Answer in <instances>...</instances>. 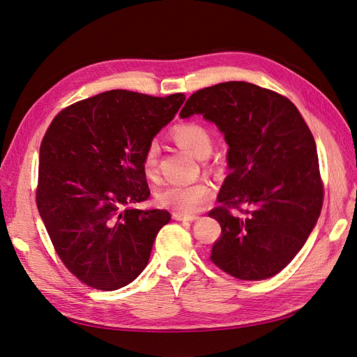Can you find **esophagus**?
I'll return each instance as SVG.
<instances>
[{
    "instance_id": "esophagus-1",
    "label": "esophagus",
    "mask_w": 357,
    "mask_h": 357,
    "mask_svg": "<svg viewBox=\"0 0 357 357\" xmlns=\"http://www.w3.org/2000/svg\"><path fill=\"white\" fill-rule=\"evenodd\" d=\"M172 218L173 220L178 222H195L197 220V215H190V214H182V213H172Z\"/></svg>"
}]
</instances>
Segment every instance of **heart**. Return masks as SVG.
<instances>
[{"mask_svg":"<svg viewBox=\"0 0 357 357\" xmlns=\"http://www.w3.org/2000/svg\"><path fill=\"white\" fill-rule=\"evenodd\" d=\"M170 139L197 158L206 157L211 151L213 139L206 128L195 121L179 122L170 130ZM142 169L148 179L158 176V146L151 143L143 153ZM214 197V188L206 181L167 184L155 193L161 206H169L179 213H197Z\"/></svg>","mask_w":357,"mask_h":357,"instance_id":"heart-1","label":"heart"}]
</instances>
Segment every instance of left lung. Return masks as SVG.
Here are the masks:
<instances>
[{
	"instance_id": "left-lung-1",
	"label": "left lung",
	"mask_w": 357,
	"mask_h": 357,
	"mask_svg": "<svg viewBox=\"0 0 357 357\" xmlns=\"http://www.w3.org/2000/svg\"><path fill=\"white\" fill-rule=\"evenodd\" d=\"M193 114L229 146L222 205L209 211L222 226L211 261L240 280L268 279L294 259L321 213L314 135L288 98L245 81L197 90L179 113Z\"/></svg>"
}]
</instances>
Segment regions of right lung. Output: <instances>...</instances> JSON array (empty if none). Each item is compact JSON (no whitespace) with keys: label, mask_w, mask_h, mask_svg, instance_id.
<instances>
[{"label":"right lung","mask_w":357,"mask_h":357,"mask_svg":"<svg viewBox=\"0 0 357 357\" xmlns=\"http://www.w3.org/2000/svg\"><path fill=\"white\" fill-rule=\"evenodd\" d=\"M185 100L109 90L66 107L45 132L36 202L59 258L86 285L114 291L148 266L166 209L151 196L143 153Z\"/></svg>","instance_id":"obj_1"}]
</instances>
